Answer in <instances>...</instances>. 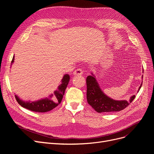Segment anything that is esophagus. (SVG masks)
<instances>
[{
  "label": "esophagus",
  "mask_w": 154,
  "mask_h": 154,
  "mask_svg": "<svg viewBox=\"0 0 154 154\" xmlns=\"http://www.w3.org/2000/svg\"><path fill=\"white\" fill-rule=\"evenodd\" d=\"M73 74L74 76H81L83 74V71L81 69H77L74 71Z\"/></svg>",
  "instance_id": "obj_1"
}]
</instances>
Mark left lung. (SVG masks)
Wrapping results in <instances>:
<instances>
[{
	"label": "left lung",
	"mask_w": 154,
	"mask_h": 154,
	"mask_svg": "<svg viewBox=\"0 0 154 154\" xmlns=\"http://www.w3.org/2000/svg\"><path fill=\"white\" fill-rule=\"evenodd\" d=\"M86 82L87 99L88 103L99 113L112 112L122 110L128 106L136 97L135 95L132 96L129 101L115 100L110 98L101 90L93 72H91V76H88L87 77ZM142 83L139 88L137 92L141 87Z\"/></svg>",
	"instance_id": "1"
}]
</instances>
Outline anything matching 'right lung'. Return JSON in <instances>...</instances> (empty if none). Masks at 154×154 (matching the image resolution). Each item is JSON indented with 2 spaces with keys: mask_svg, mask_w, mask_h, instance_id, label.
<instances>
[{
  "mask_svg": "<svg viewBox=\"0 0 154 154\" xmlns=\"http://www.w3.org/2000/svg\"><path fill=\"white\" fill-rule=\"evenodd\" d=\"M14 60H15V56H13V57L11 65L14 62ZM69 80L70 76L69 74H64L61 80V84L58 87L57 89L54 91L53 94H51L48 97H44V98L35 101H26L21 100L16 94L15 95V98L18 104L25 109L36 112H46L53 110L61 103Z\"/></svg>",
  "mask_w": 154,
  "mask_h": 154,
  "instance_id": "right-lung-1",
  "label": "right lung"
}]
</instances>
